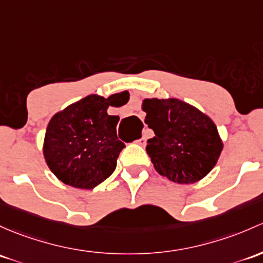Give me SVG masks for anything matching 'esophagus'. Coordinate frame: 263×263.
Instances as JSON below:
<instances>
[{
    "label": "esophagus",
    "mask_w": 263,
    "mask_h": 263,
    "mask_svg": "<svg viewBox=\"0 0 263 263\" xmlns=\"http://www.w3.org/2000/svg\"><path fill=\"white\" fill-rule=\"evenodd\" d=\"M136 142L139 143V145H143V143H145V136H142V137H140L139 140H136Z\"/></svg>",
    "instance_id": "34e87169"
}]
</instances>
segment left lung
<instances>
[{
    "label": "left lung",
    "mask_w": 263,
    "mask_h": 263,
    "mask_svg": "<svg viewBox=\"0 0 263 263\" xmlns=\"http://www.w3.org/2000/svg\"><path fill=\"white\" fill-rule=\"evenodd\" d=\"M142 110L155 132L146 151L160 175L193 184L211 173L223 150L211 117L178 98L143 99Z\"/></svg>",
    "instance_id": "left-lung-1"
}]
</instances>
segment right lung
Here are the masks:
<instances>
[{"label": "right lung", "mask_w": 263, "mask_h": 263, "mask_svg": "<svg viewBox=\"0 0 263 263\" xmlns=\"http://www.w3.org/2000/svg\"><path fill=\"white\" fill-rule=\"evenodd\" d=\"M128 92L108 98L90 95L55 113L46 127L43 153L51 173L78 189H93L115 171L124 147L118 140L120 117L107 113L121 107Z\"/></svg>", "instance_id": "1"}]
</instances>
